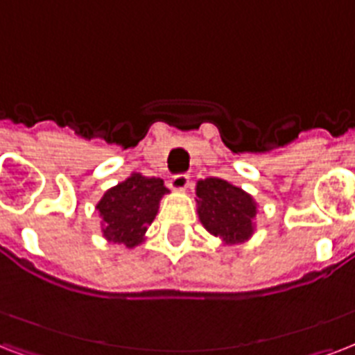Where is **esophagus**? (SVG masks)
<instances>
[{"instance_id": "esophagus-1", "label": "esophagus", "mask_w": 355, "mask_h": 355, "mask_svg": "<svg viewBox=\"0 0 355 355\" xmlns=\"http://www.w3.org/2000/svg\"><path fill=\"white\" fill-rule=\"evenodd\" d=\"M191 183V178L187 174H175L172 180H170V187L174 189V191H185L187 187Z\"/></svg>"}]
</instances>
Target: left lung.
<instances>
[{"label": "left lung", "mask_w": 355, "mask_h": 355, "mask_svg": "<svg viewBox=\"0 0 355 355\" xmlns=\"http://www.w3.org/2000/svg\"><path fill=\"white\" fill-rule=\"evenodd\" d=\"M196 196L198 216L211 235L226 244L244 243L252 237L257 203L248 192L220 178H207L198 181Z\"/></svg>", "instance_id": "obj_1"}]
</instances>
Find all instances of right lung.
<instances>
[{"mask_svg":"<svg viewBox=\"0 0 355 355\" xmlns=\"http://www.w3.org/2000/svg\"><path fill=\"white\" fill-rule=\"evenodd\" d=\"M168 192L161 178L131 174L103 194L96 209L101 233L109 243L135 248L144 243V233L157 215L159 202Z\"/></svg>","mask_w":355,"mask_h":355,"instance_id":"obj_1","label":"right lung"}]
</instances>
